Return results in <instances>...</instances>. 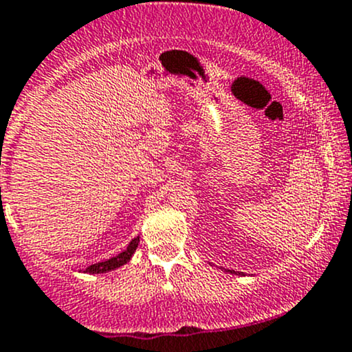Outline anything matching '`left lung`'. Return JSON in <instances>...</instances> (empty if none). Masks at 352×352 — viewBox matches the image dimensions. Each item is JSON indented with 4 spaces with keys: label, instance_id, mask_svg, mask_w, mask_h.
Listing matches in <instances>:
<instances>
[{
    "label": "left lung",
    "instance_id": "8db88e82",
    "mask_svg": "<svg viewBox=\"0 0 352 352\" xmlns=\"http://www.w3.org/2000/svg\"><path fill=\"white\" fill-rule=\"evenodd\" d=\"M232 273H236V272H232Z\"/></svg>",
    "mask_w": 352,
    "mask_h": 352
}]
</instances>
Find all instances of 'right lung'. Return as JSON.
Segmentation results:
<instances>
[{
  "instance_id": "add662e5",
  "label": "right lung",
  "mask_w": 352,
  "mask_h": 352,
  "mask_svg": "<svg viewBox=\"0 0 352 352\" xmlns=\"http://www.w3.org/2000/svg\"><path fill=\"white\" fill-rule=\"evenodd\" d=\"M138 243H140V238H135L131 243L128 244L126 250L121 251L120 254H116V256L109 258V260H106V261H101V263H94V265L87 266L86 272L87 273H106V272H111V270L120 268L121 265L128 263L129 258L133 256L135 250L138 248Z\"/></svg>"
}]
</instances>
